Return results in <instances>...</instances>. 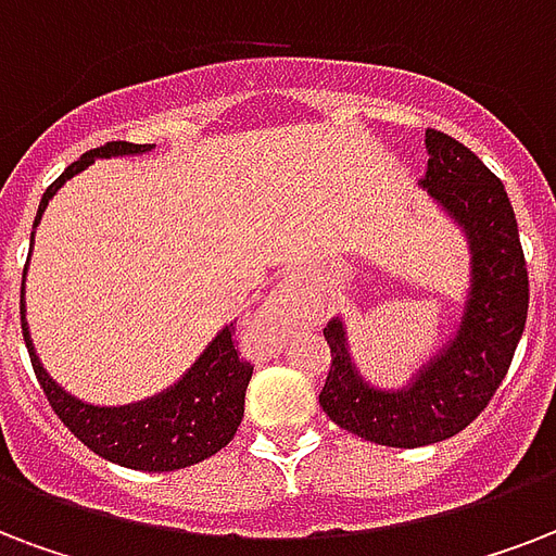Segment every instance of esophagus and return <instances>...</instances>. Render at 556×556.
<instances>
[{
    "label": "esophagus",
    "mask_w": 556,
    "mask_h": 556,
    "mask_svg": "<svg viewBox=\"0 0 556 556\" xmlns=\"http://www.w3.org/2000/svg\"><path fill=\"white\" fill-rule=\"evenodd\" d=\"M306 306H303V291L296 279H282L274 294L265 300V306L256 312L253 329L265 338V341H282L291 329L303 324Z\"/></svg>",
    "instance_id": "34e87169"
}]
</instances>
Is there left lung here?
Returning a JSON list of instances; mask_svg holds the SVG:
<instances>
[{"label":"left lung","instance_id":"8db88e82","mask_svg":"<svg viewBox=\"0 0 556 556\" xmlns=\"http://www.w3.org/2000/svg\"><path fill=\"white\" fill-rule=\"evenodd\" d=\"M429 165L419 186L460 227L469 248V288L455 332L402 388H376L350 353L346 324L324 329L332 364L320 408L350 434L393 448L455 438L493 400L528 317V268L504 184L457 139L426 130Z\"/></svg>","mask_w":556,"mask_h":556}]
</instances>
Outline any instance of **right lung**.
Here are the masks:
<instances>
[{
    "instance_id": "add662e5",
    "label": "right lung",
    "mask_w": 556,
    "mask_h": 556,
    "mask_svg": "<svg viewBox=\"0 0 556 556\" xmlns=\"http://www.w3.org/2000/svg\"><path fill=\"white\" fill-rule=\"evenodd\" d=\"M151 148L154 146L108 142V146L87 151L42 192L34 227L40 224L42 212L54 192L70 177L80 175L87 165H92L96 160H108V156L146 154ZM25 274L28 268H23L20 315H23V338L28 355H31L34 376L40 381L54 414L84 446L92 448L110 464L127 466V469L175 472L184 466L201 464L236 438V429L244 417V391L253 376V367L239 358V350L232 344L236 326H224L222 332L206 344V350L194 358L192 367L163 393L130 402V405H90V402L72 396L70 391H63L40 364V355L31 344L28 320H25Z\"/></svg>"
}]
</instances>
